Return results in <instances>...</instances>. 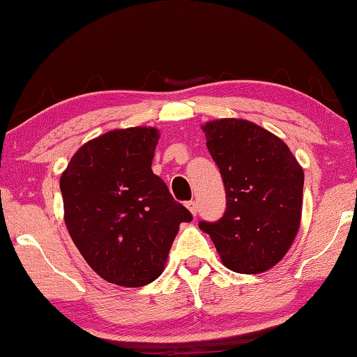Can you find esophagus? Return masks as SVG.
<instances>
[{"instance_id": "esophagus-1", "label": "esophagus", "mask_w": 357, "mask_h": 357, "mask_svg": "<svg viewBox=\"0 0 357 357\" xmlns=\"http://www.w3.org/2000/svg\"><path fill=\"white\" fill-rule=\"evenodd\" d=\"M185 206H188V209L190 211L192 216H197V203L194 200H190L185 203Z\"/></svg>"}]
</instances>
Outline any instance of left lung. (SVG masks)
<instances>
[{"label": "left lung", "mask_w": 357, "mask_h": 357, "mask_svg": "<svg viewBox=\"0 0 357 357\" xmlns=\"http://www.w3.org/2000/svg\"><path fill=\"white\" fill-rule=\"evenodd\" d=\"M224 181L227 208L199 227L211 236L222 264L236 273H262L289 251L302 218L303 169L268 130L243 119L202 126Z\"/></svg>", "instance_id": "8db88e82"}]
</instances>
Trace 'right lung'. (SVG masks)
<instances>
[{"mask_svg":"<svg viewBox=\"0 0 357 357\" xmlns=\"http://www.w3.org/2000/svg\"><path fill=\"white\" fill-rule=\"evenodd\" d=\"M158 138L152 127L112 130L81 146L60 178L71 240L112 284L139 287L157 280L179 224L192 220L152 173Z\"/></svg>","mask_w":357,"mask_h":357,"instance_id":"1","label":"right lung"}]
</instances>
